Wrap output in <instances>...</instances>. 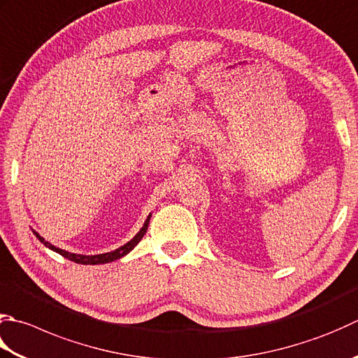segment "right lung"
<instances>
[{"label":"right lung","mask_w":358,"mask_h":358,"mask_svg":"<svg viewBox=\"0 0 358 358\" xmlns=\"http://www.w3.org/2000/svg\"><path fill=\"white\" fill-rule=\"evenodd\" d=\"M150 217H152V214H149V217H147L145 222H144L143 228L139 229V233H138L135 237H133L131 241H129L127 243L122 245V247H119V248H117V250H115V251H110V253H102V255H94V256H87V255H76V253H69V251H65V250H62V248H57V247H55V245H52V243H49L48 241H45L43 237H41V236L37 233V231H34V229H32V233L35 234V237H37V239H38L41 243L45 245V247H48L49 250L55 251V253H59L60 256L66 257V259H69V261H73V262H76V264H82V265H97V264H108V262L117 261V259L124 257L125 255H129L130 251L136 247V245L139 243V241H141L143 237H144V234H145L147 227H149V222H150Z\"/></svg>","instance_id":"right-lung-1"}]
</instances>
